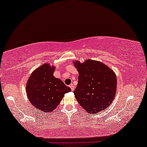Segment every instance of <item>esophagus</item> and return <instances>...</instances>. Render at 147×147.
Here are the masks:
<instances>
[{"mask_svg":"<svg viewBox=\"0 0 147 147\" xmlns=\"http://www.w3.org/2000/svg\"><path fill=\"white\" fill-rule=\"evenodd\" d=\"M69 87H70L71 89V91H74V89H75V87H74V85L73 84H71L70 85H69Z\"/></svg>","mask_w":147,"mask_h":147,"instance_id":"esophagus-1","label":"esophagus"}]
</instances>
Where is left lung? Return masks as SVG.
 Instances as JSON below:
<instances>
[{"label":"left lung","instance_id":"8db88e82","mask_svg":"<svg viewBox=\"0 0 147 147\" xmlns=\"http://www.w3.org/2000/svg\"><path fill=\"white\" fill-rule=\"evenodd\" d=\"M79 72L74 93L79 104L89 113L102 111L111 105L116 95L117 80L114 72L102 62L87 60L74 62Z\"/></svg>","mask_w":147,"mask_h":147}]
</instances>
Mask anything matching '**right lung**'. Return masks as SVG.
Wrapping results in <instances>:
<instances>
[{"label": "right lung", "instance_id": "add662e5", "mask_svg": "<svg viewBox=\"0 0 147 147\" xmlns=\"http://www.w3.org/2000/svg\"><path fill=\"white\" fill-rule=\"evenodd\" d=\"M55 67L44 64L33 72L27 83L26 91L31 104L44 112L54 111L64 94L71 89L53 76Z\"/></svg>", "mask_w": 147, "mask_h": 147}]
</instances>
